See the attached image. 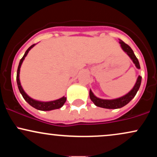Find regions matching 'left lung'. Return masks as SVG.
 <instances>
[{
    "instance_id": "1",
    "label": "left lung",
    "mask_w": 157,
    "mask_h": 157,
    "mask_svg": "<svg viewBox=\"0 0 157 157\" xmlns=\"http://www.w3.org/2000/svg\"><path fill=\"white\" fill-rule=\"evenodd\" d=\"M120 44L121 45V47L123 51L126 52L128 55L130 57V58L132 60L136 66V67L137 68H140V63H139L138 59L136 58V57L135 56L134 52L131 49V48L128 46V44H126L125 43H124L123 41L120 40ZM141 80H142V77L139 76L136 80V84L134 86L132 89L129 91L127 94L124 95L123 97H120V98L114 99V100H102V99H100L98 97L94 95L92 91L90 90L89 91V96L90 99L95 104V105L98 106V107L104 108V109H120V108L123 107L125 105H127L129 102L132 100L133 98L135 97V95L137 93L140 87V84H141Z\"/></svg>"
}]
</instances>
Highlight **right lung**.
Segmentation results:
<instances>
[{"instance_id": "1", "label": "right lung", "mask_w": 157, "mask_h": 157, "mask_svg": "<svg viewBox=\"0 0 157 157\" xmlns=\"http://www.w3.org/2000/svg\"><path fill=\"white\" fill-rule=\"evenodd\" d=\"M35 44L32 45L28 49L26 50V52H25L24 55L23 57L21 58V60H20L19 63V66L18 68H17V86H18V89L21 92V94L24 100L29 104L30 105L34 107L35 109H37V110H40V111H51V110H54V109H60V108L62 107L63 105H64V103L66 102V97H63L62 98L59 99V100H54V101H50V102H40V101H37V100H35L33 99H32L31 97H29L28 95L25 93V91H23L22 86H21V82H20V79H19V74H20V68H21V64H22L23 60L26 57V56L28 54V52H29V50L35 46Z\"/></svg>"}]
</instances>
